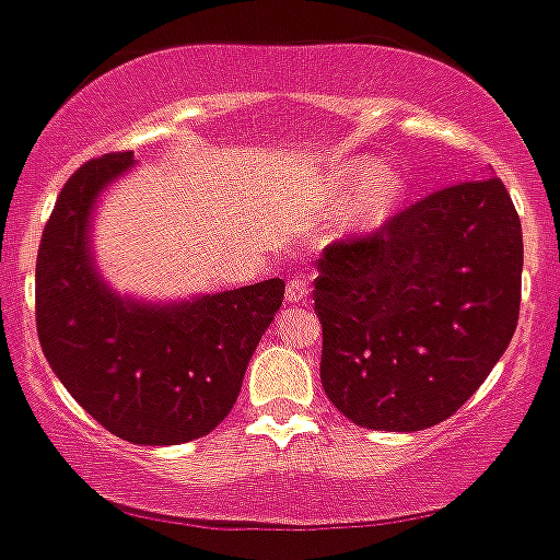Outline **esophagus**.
<instances>
[{
  "mask_svg": "<svg viewBox=\"0 0 560 560\" xmlns=\"http://www.w3.org/2000/svg\"><path fill=\"white\" fill-rule=\"evenodd\" d=\"M310 295V276L301 273L287 281V304H304Z\"/></svg>",
  "mask_w": 560,
  "mask_h": 560,
  "instance_id": "34e87169",
  "label": "esophagus"
}]
</instances>
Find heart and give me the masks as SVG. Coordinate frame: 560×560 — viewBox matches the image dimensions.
I'll list each match as a JSON object with an SVG mask.
<instances>
[{"instance_id":"1","label":"heart","mask_w":560,"mask_h":560,"mask_svg":"<svg viewBox=\"0 0 560 560\" xmlns=\"http://www.w3.org/2000/svg\"><path fill=\"white\" fill-rule=\"evenodd\" d=\"M335 188H338V197L359 191L349 202L347 225L358 231H374L400 208L406 197V177L372 160H354L335 177Z\"/></svg>"}]
</instances>
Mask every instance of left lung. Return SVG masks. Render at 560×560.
<instances>
[{
  "mask_svg": "<svg viewBox=\"0 0 560 560\" xmlns=\"http://www.w3.org/2000/svg\"><path fill=\"white\" fill-rule=\"evenodd\" d=\"M522 222L499 177L428 194L318 259L320 383L354 425L448 420L508 349L522 301Z\"/></svg>",
  "mask_w": 560,
  "mask_h": 560,
  "instance_id": "1",
  "label": "left lung"
}]
</instances>
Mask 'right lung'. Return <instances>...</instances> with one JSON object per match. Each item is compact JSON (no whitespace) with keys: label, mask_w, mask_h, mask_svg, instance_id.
Listing matches in <instances>:
<instances>
[{"label":"right lung","mask_w":560,"mask_h":560,"mask_svg":"<svg viewBox=\"0 0 560 560\" xmlns=\"http://www.w3.org/2000/svg\"><path fill=\"white\" fill-rule=\"evenodd\" d=\"M135 154L81 165L58 194L36 259V327L65 388L135 445H179L220 425L240 397L284 281L140 301L115 293L92 256V211Z\"/></svg>","instance_id":"add662e5"}]
</instances>
